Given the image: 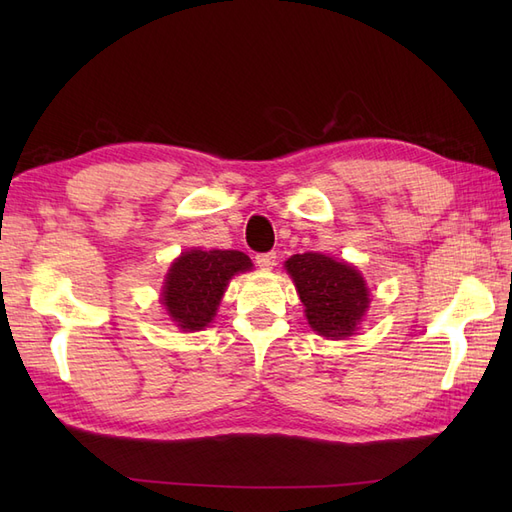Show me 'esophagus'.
I'll use <instances>...</instances> for the list:
<instances>
[{
  "label": "esophagus",
  "mask_w": 512,
  "mask_h": 512,
  "mask_svg": "<svg viewBox=\"0 0 512 512\" xmlns=\"http://www.w3.org/2000/svg\"><path fill=\"white\" fill-rule=\"evenodd\" d=\"M275 252H267V254H256V265L260 267V269H265V271H269V269H273L275 267Z\"/></svg>",
  "instance_id": "esophagus-1"
}]
</instances>
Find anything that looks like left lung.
<instances>
[{
    "label": "left lung",
    "mask_w": 512,
    "mask_h": 512,
    "mask_svg": "<svg viewBox=\"0 0 512 512\" xmlns=\"http://www.w3.org/2000/svg\"><path fill=\"white\" fill-rule=\"evenodd\" d=\"M305 305L309 327L324 337L352 335L369 305L361 273L324 254H294L286 260Z\"/></svg>",
    "instance_id": "1"
}]
</instances>
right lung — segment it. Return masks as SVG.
I'll return each mask as SVG.
<instances>
[{
  "instance_id": "add662e5",
  "label": "right lung",
  "mask_w": 512,
  "mask_h": 512,
  "mask_svg": "<svg viewBox=\"0 0 512 512\" xmlns=\"http://www.w3.org/2000/svg\"><path fill=\"white\" fill-rule=\"evenodd\" d=\"M247 269H252V260L237 250L181 254L166 277V312L179 329L200 331L213 320L230 277Z\"/></svg>"
}]
</instances>
